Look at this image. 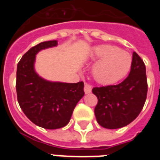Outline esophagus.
Listing matches in <instances>:
<instances>
[{"label":"esophagus","instance_id":"obj_1","mask_svg":"<svg viewBox=\"0 0 160 160\" xmlns=\"http://www.w3.org/2000/svg\"><path fill=\"white\" fill-rule=\"evenodd\" d=\"M91 90H92V86L88 83H86L85 84V87H84V91L86 94H90L91 92Z\"/></svg>","mask_w":160,"mask_h":160}]
</instances>
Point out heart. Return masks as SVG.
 <instances>
[{
    "instance_id": "obj_1",
    "label": "heart",
    "mask_w": 160,
    "mask_h": 160,
    "mask_svg": "<svg viewBox=\"0 0 160 160\" xmlns=\"http://www.w3.org/2000/svg\"><path fill=\"white\" fill-rule=\"evenodd\" d=\"M94 55L99 61L94 66L93 74L96 81L102 84L119 81L128 74L131 67V55L117 46H98L94 49Z\"/></svg>"
}]
</instances>
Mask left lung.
Masks as SVG:
<instances>
[{"mask_svg":"<svg viewBox=\"0 0 160 160\" xmlns=\"http://www.w3.org/2000/svg\"><path fill=\"white\" fill-rule=\"evenodd\" d=\"M98 98L96 119L107 129H118L131 123L142 111L148 94L146 66L138 53H133L129 75L118 85L94 87Z\"/></svg>","mask_w":160,"mask_h":160,"instance_id":"8db88e82","label":"left lung"}]
</instances>
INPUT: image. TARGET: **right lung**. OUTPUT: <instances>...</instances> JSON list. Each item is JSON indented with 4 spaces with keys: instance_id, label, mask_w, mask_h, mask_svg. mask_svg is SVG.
<instances>
[{
    "instance_id": "obj_1",
    "label": "right lung",
    "mask_w": 160,
    "mask_h": 160,
    "mask_svg": "<svg viewBox=\"0 0 160 160\" xmlns=\"http://www.w3.org/2000/svg\"><path fill=\"white\" fill-rule=\"evenodd\" d=\"M58 42H41L22 56L17 68L18 101L31 122L45 129H58L67 125L73 109L84 95V83L46 81L34 70L36 54L53 47Z\"/></svg>"
}]
</instances>
